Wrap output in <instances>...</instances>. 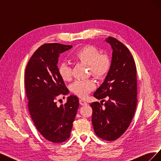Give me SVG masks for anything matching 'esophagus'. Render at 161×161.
Listing matches in <instances>:
<instances>
[{"instance_id":"obj_1","label":"esophagus","mask_w":161,"mask_h":161,"mask_svg":"<svg viewBox=\"0 0 161 161\" xmlns=\"http://www.w3.org/2000/svg\"><path fill=\"white\" fill-rule=\"evenodd\" d=\"M79 103H80V104L81 105H85L87 104L86 102L84 100H82V99H80V100H79Z\"/></svg>"}]
</instances>
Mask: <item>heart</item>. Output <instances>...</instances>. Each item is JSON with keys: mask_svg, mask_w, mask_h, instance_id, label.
Listing matches in <instances>:
<instances>
[{"mask_svg": "<svg viewBox=\"0 0 161 161\" xmlns=\"http://www.w3.org/2000/svg\"><path fill=\"white\" fill-rule=\"evenodd\" d=\"M71 59L77 62L87 64L89 73L98 79L105 78L110 70L111 60L107 53H100L97 47L92 46H85L80 47L70 55ZM58 72L62 79L69 81L72 78L71 67L65 62L60 63ZM95 84L90 79L78 80L70 86L73 93L81 98L86 97L95 89Z\"/></svg>", "mask_w": 161, "mask_h": 161, "instance_id": "obj_1", "label": "heart"}]
</instances>
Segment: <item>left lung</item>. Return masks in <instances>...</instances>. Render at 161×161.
I'll use <instances>...</instances> for the list:
<instances>
[{"instance_id":"1","label":"left lung","mask_w":161,"mask_h":161,"mask_svg":"<svg viewBox=\"0 0 161 161\" xmlns=\"http://www.w3.org/2000/svg\"><path fill=\"white\" fill-rule=\"evenodd\" d=\"M113 49L111 66L105 81L93 96L108 97L103 103L93 102L92 123L99 138L113 141L128 129L137 105V76L134 58L128 48L112 37L106 39ZM103 101V100H102Z\"/></svg>"}]
</instances>
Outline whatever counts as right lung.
<instances>
[{
  "mask_svg": "<svg viewBox=\"0 0 161 161\" xmlns=\"http://www.w3.org/2000/svg\"><path fill=\"white\" fill-rule=\"evenodd\" d=\"M72 47L45 43L34 52L25 69V86L31 118L39 132L53 143L65 142L70 138L79 106L75 95L68 97L64 105L58 106L56 102L60 96L69 92L58 74V58Z\"/></svg>",
  "mask_w": 161,
  "mask_h": 161,
  "instance_id": "obj_1",
  "label": "right lung"
}]
</instances>
